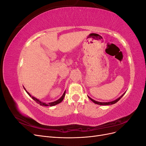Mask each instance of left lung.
Instances as JSON below:
<instances>
[{
    "label": "left lung",
    "mask_w": 146,
    "mask_h": 146,
    "mask_svg": "<svg viewBox=\"0 0 146 146\" xmlns=\"http://www.w3.org/2000/svg\"><path fill=\"white\" fill-rule=\"evenodd\" d=\"M126 92H125L124 93H123L122 96H121L120 97H119V98H117V99H116V100H113V101H111V102H98V101H96V100H94V99H91L90 97H89V96H88V98H89V99L92 101V102H93L94 103V104H98V105H113V104H116L117 102H118L119 100H120L121 99V98L125 94V93Z\"/></svg>",
    "instance_id": "obj_1"
}]
</instances>
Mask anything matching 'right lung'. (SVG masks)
Here are the masks:
<instances>
[{
    "mask_svg": "<svg viewBox=\"0 0 146 146\" xmlns=\"http://www.w3.org/2000/svg\"><path fill=\"white\" fill-rule=\"evenodd\" d=\"M24 90H25V91L27 92V93L31 97V98H32L35 102H36V103H38V104H39L40 105H42V106H46V107H47V106H50V107H52V106H54V105H57V104H60V102H61L63 101V99H64V96H65V93H66V91H64V93H63V94L62 95V96L61 97V98L59 99H58L57 100H56V101H54V102H50V103H47V104H46V103H45V102H41V101H40L39 100V99H36V98H35V97H33V96H32L30 95V94L29 93V92H27V90H25V88L24 87Z\"/></svg>",
    "mask_w": 146,
    "mask_h": 146,
    "instance_id": "1",
    "label": "right lung"
}]
</instances>
